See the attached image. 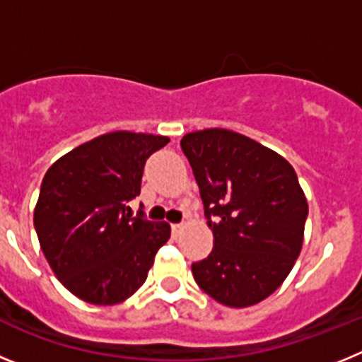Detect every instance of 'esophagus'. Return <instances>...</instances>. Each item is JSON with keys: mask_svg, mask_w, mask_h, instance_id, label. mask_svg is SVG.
I'll use <instances>...</instances> for the list:
<instances>
[{"mask_svg": "<svg viewBox=\"0 0 362 362\" xmlns=\"http://www.w3.org/2000/svg\"><path fill=\"white\" fill-rule=\"evenodd\" d=\"M181 230H183V225H181V223H177V225H172V235H174V238H177L179 233H181Z\"/></svg>", "mask_w": 362, "mask_h": 362, "instance_id": "34e87169", "label": "esophagus"}]
</instances>
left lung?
Here are the masks:
<instances>
[{
	"label": "left lung",
	"mask_w": 362,
	"mask_h": 362,
	"mask_svg": "<svg viewBox=\"0 0 362 362\" xmlns=\"http://www.w3.org/2000/svg\"><path fill=\"white\" fill-rule=\"evenodd\" d=\"M214 232V248L192 264L204 293L245 308L276 292L303 246L308 203L279 153L225 129L181 139Z\"/></svg>",
	"instance_id": "1"
}]
</instances>
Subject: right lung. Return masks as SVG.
Segmentation results:
<instances>
[{"label": "right lung", "instance_id": "1", "mask_svg": "<svg viewBox=\"0 0 362 362\" xmlns=\"http://www.w3.org/2000/svg\"><path fill=\"white\" fill-rule=\"evenodd\" d=\"M165 136L110 132L70 150L43 177L34 210L41 250L66 290L92 305H117L146 281L170 238L165 221L132 216L146 159Z\"/></svg>", "mask_w": 362, "mask_h": 362}]
</instances>
